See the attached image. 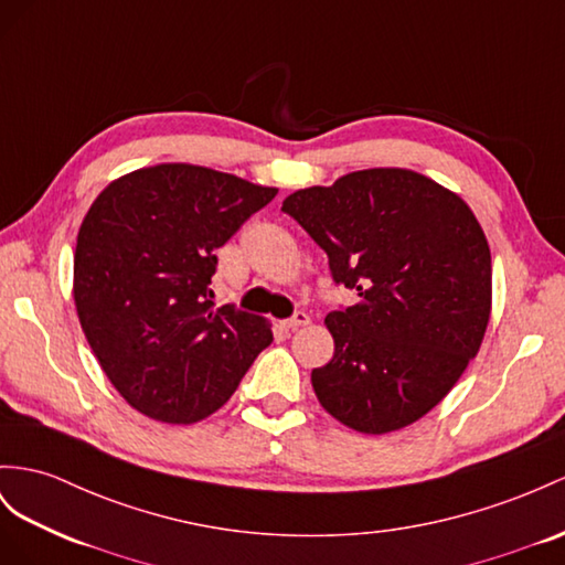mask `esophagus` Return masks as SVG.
<instances>
[{
	"instance_id": "1",
	"label": "esophagus",
	"mask_w": 565,
	"mask_h": 565,
	"mask_svg": "<svg viewBox=\"0 0 565 565\" xmlns=\"http://www.w3.org/2000/svg\"><path fill=\"white\" fill-rule=\"evenodd\" d=\"M284 324H286L288 329H300V327L310 324V315L302 312V310H296L291 317H288V320H286Z\"/></svg>"
}]
</instances>
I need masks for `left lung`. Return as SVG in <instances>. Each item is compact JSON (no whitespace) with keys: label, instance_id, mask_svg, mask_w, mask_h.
<instances>
[{"label":"left lung","instance_id":"obj_1","mask_svg":"<svg viewBox=\"0 0 565 565\" xmlns=\"http://www.w3.org/2000/svg\"><path fill=\"white\" fill-rule=\"evenodd\" d=\"M358 302L327 315L334 358L312 370L322 408L363 434L420 420L480 351L491 255L470 207L408 169H365L284 200Z\"/></svg>","mask_w":565,"mask_h":565}]
</instances>
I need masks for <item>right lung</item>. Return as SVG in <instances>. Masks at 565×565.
Wrapping results in <instances>:
<instances>
[{
	"mask_svg": "<svg viewBox=\"0 0 565 565\" xmlns=\"http://www.w3.org/2000/svg\"><path fill=\"white\" fill-rule=\"evenodd\" d=\"M277 188L193 164L138 169L97 195L78 231L74 300L109 382L152 420L191 425L236 392L271 343L263 317L214 308V250Z\"/></svg>",
	"mask_w": 565,
	"mask_h": 565,
	"instance_id": "right-lung-1",
	"label": "right lung"
}]
</instances>
